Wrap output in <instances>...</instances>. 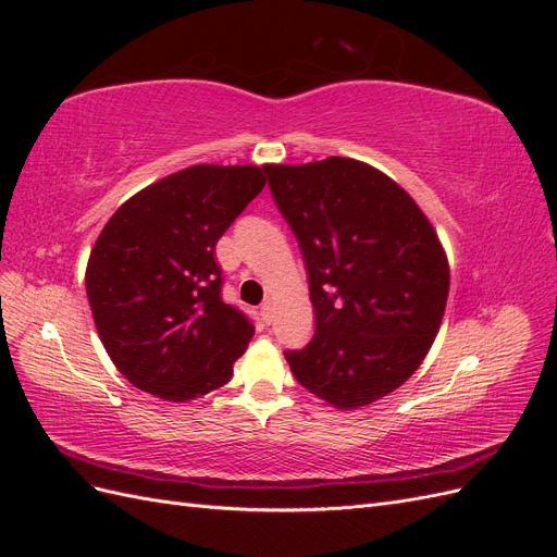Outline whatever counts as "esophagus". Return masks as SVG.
Here are the masks:
<instances>
[{"mask_svg":"<svg viewBox=\"0 0 557 557\" xmlns=\"http://www.w3.org/2000/svg\"><path fill=\"white\" fill-rule=\"evenodd\" d=\"M260 315H262V320H264L267 325L272 323V301H264V305L260 307Z\"/></svg>","mask_w":557,"mask_h":557,"instance_id":"obj_1","label":"esophagus"}]
</instances>
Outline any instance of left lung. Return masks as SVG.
Returning <instances> with one entry per match:
<instances>
[{
	"instance_id": "left-lung-1",
	"label": "left lung",
	"mask_w": 557,
	"mask_h": 557,
	"mask_svg": "<svg viewBox=\"0 0 557 557\" xmlns=\"http://www.w3.org/2000/svg\"><path fill=\"white\" fill-rule=\"evenodd\" d=\"M264 172L305 258L315 313L313 339L285 350L295 379L344 411L393 393L444 318L450 274L434 227L393 178L358 160Z\"/></svg>"
}]
</instances>
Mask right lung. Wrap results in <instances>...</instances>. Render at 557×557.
Returning a JSON list of instances; mask_svg holds the SVG:
<instances>
[{"instance_id":"add662e5","label":"right lung","mask_w":557,"mask_h":557,"mask_svg":"<svg viewBox=\"0 0 557 557\" xmlns=\"http://www.w3.org/2000/svg\"><path fill=\"white\" fill-rule=\"evenodd\" d=\"M260 166L195 164L129 197L90 252L86 290L109 358L170 401L232 379L252 320L223 299L215 244L264 188Z\"/></svg>"}]
</instances>
